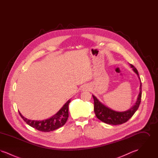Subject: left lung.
<instances>
[{
    "label": "left lung",
    "instance_id": "1",
    "mask_svg": "<svg viewBox=\"0 0 158 158\" xmlns=\"http://www.w3.org/2000/svg\"><path fill=\"white\" fill-rule=\"evenodd\" d=\"M130 66L137 75L140 82V92L138 95L137 101L135 105L132 106L130 109L125 111L121 112L115 111L110 107H108L107 106L103 104L95 95H92L94 100V112L95 113V115L99 120L106 124L118 125L127 122L133 115L140 105L142 98V83L137 69L131 64H130Z\"/></svg>",
    "mask_w": 158,
    "mask_h": 158
}]
</instances>
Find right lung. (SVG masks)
<instances>
[{
    "label": "right lung",
    "instance_id": "add662e5",
    "mask_svg": "<svg viewBox=\"0 0 158 158\" xmlns=\"http://www.w3.org/2000/svg\"><path fill=\"white\" fill-rule=\"evenodd\" d=\"M70 101V99L68 100L55 115L44 120H29L24 117L19 111V113L23 120L31 127L43 132H49L62 127L66 123L69 117V104Z\"/></svg>",
    "mask_w": 158,
    "mask_h": 158
}]
</instances>
